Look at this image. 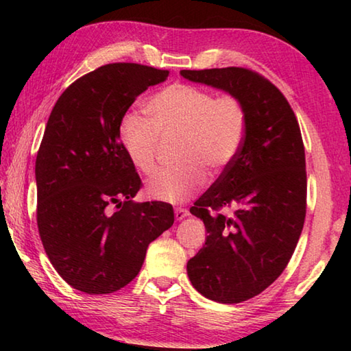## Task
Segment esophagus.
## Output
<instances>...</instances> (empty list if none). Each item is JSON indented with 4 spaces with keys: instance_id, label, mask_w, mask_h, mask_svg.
<instances>
[{
    "instance_id": "34e87169",
    "label": "esophagus",
    "mask_w": 351,
    "mask_h": 351,
    "mask_svg": "<svg viewBox=\"0 0 351 351\" xmlns=\"http://www.w3.org/2000/svg\"><path fill=\"white\" fill-rule=\"evenodd\" d=\"M189 215V212L186 209H182V207H178V209H175V218L178 219V221H181V219H184Z\"/></svg>"
}]
</instances>
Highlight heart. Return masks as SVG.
Masks as SVG:
<instances>
[{
	"mask_svg": "<svg viewBox=\"0 0 351 351\" xmlns=\"http://www.w3.org/2000/svg\"><path fill=\"white\" fill-rule=\"evenodd\" d=\"M150 119L128 114L119 136L136 169L152 175L159 141L178 139V167L161 170L147 184V195L165 203H182L206 182V170L218 173L232 164L246 136L247 111L234 94L218 96L206 88L175 83L147 102Z\"/></svg>",
	"mask_w": 351,
	"mask_h": 351,
	"instance_id": "b5f03b06",
	"label": "heart"
}]
</instances>
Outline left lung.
Segmentation results:
<instances>
[{
	"instance_id": "obj_1",
	"label": "left lung",
	"mask_w": 351,
	"mask_h": 351,
	"mask_svg": "<svg viewBox=\"0 0 351 351\" xmlns=\"http://www.w3.org/2000/svg\"><path fill=\"white\" fill-rule=\"evenodd\" d=\"M181 75L234 94L247 111L240 153L190 207L209 235L187 263L198 293L240 304L282 274L299 241L306 213L304 141L288 100L254 71L182 69Z\"/></svg>"
}]
</instances>
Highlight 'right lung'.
<instances>
[{"label":"right lung","instance_id":"add662e5","mask_svg":"<svg viewBox=\"0 0 351 351\" xmlns=\"http://www.w3.org/2000/svg\"><path fill=\"white\" fill-rule=\"evenodd\" d=\"M167 75L138 63L105 64L71 83L47 119L35 161L38 234L56 271L82 293L128 285L148 245L175 221L169 203L133 201L142 182L119 136L136 97Z\"/></svg>","mask_w":351,"mask_h":351}]
</instances>
